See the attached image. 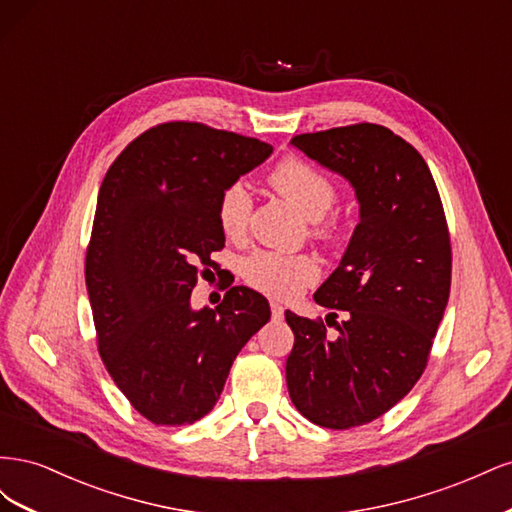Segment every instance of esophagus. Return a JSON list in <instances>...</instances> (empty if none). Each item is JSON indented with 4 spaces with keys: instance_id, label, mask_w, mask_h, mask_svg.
Listing matches in <instances>:
<instances>
[{
    "instance_id": "esophagus-1",
    "label": "esophagus",
    "mask_w": 512,
    "mask_h": 512,
    "mask_svg": "<svg viewBox=\"0 0 512 512\" xmlns=\"http://www.w3.org/2000/svg\"><path fill=\"white\" fill-rule=\"evenodd\" d=\"M271 316H273V320H282L284 318V307L280 305V303H271Z\"/></svg>"
}]
</instances>
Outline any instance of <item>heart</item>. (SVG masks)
<instances>
[{
	"instance_id": "b5f03b06",
	"label": "heart",
	"mask_w": 512,
	"mask_h": 512,
	"mask_svg": "<svg viewBox=\"0 0 512 512\" xmlns=\"http://www.w3.org/2000/svg\"><path fill=\"white\" fill-rule=\"evenodd\" d=\"M269 181L275 190L290 198L309 220L318 222L320 232L329 226L320 218L335 203V185L320 168L301 158H284L271 170ZM252 213V194L243 181L228 183L218 200V222L224 235L243 239ZM320 275V265L309 254H284L273 250H258L243 262V277L252 288L277 299H290L314 284Z\"/></svg>"
}]
</instances>
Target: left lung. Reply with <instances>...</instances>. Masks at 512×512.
Returning a JSON list of instances; mask_svg holds the SVG:
<instances>
[{"instance_id":"obj_1","label":"left lung","mask_w":512,"mask_h":512,"mask_svg":"<svg viewBox=\"0 0 512 512\" xmlns=\"http://www.w3.org/2000/svg\"><path fill=\"white\" fill-rule=\"evenodd\" d=\"M290 143L352 183L361 222L314 294L327 324L344 312L337 339L320 318L286 312L288 393L307 421L359 427L404 399L427 367L451 292L446 215L423 156L389 128L354 123Z\"/></svg>"}]
</instances>
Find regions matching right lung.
<instances>
[{"mask_svg": "<svg viewBox=\"0 0 512 512\" xmlns=\"http://www.w3.org/2000/svg\"><path fill=\"white\" fill-rule=\"evenodd\" d=\"M258 138L196 121L153 126L123 149L100 185L85 282L102 363L153 425H190L220 399L232 361L271 318L260 292L224 286L194 312L198 275L220 269L218 200L265 162Z\"/></svg>", "mask_w": 512, "mask_h": 512, "instance_id": "right-lung-1", "label": "right lung"}]
</instances>
